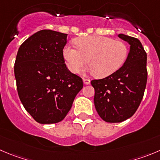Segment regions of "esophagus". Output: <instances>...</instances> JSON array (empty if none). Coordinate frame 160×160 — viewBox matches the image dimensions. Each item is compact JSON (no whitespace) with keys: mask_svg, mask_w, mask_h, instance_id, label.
Instances as JSON below:
<instances>
[{"mask_svg":"<svg viewBox=\"0 0 160 160\" xmlns=\"http://www.w3.org/2000/svg\"><path fill=\"white\" fill-rule=\"evenodd\" d=\"M83 82L85 85H88L90 84V83H91V80H88V79H83Z\"/></svg>","mask_w":160,"mask_h":160,"instance_id":"1","label":"esophagus"}]
</instances>
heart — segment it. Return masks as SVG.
<instances>
[{
    "mask_svg": "<svg viewBox=\"0 0 160 160\" xmlns=\"http://www.w3.org/2000/svg\"><path fill=\"white\" fill-rule=\"evenodd\" d=\"M77 48L68 44L63 49V57L72 72H78L88 60L83 73L96 74L104 78L116 72L123 66L128 50L122 41L102 36H88L76 40Z\"/></svg>",
    "mask_w": 160,
    "mask_h": 160,
    "instance_id": "1",
    "label": "heart"
}]
</instances>
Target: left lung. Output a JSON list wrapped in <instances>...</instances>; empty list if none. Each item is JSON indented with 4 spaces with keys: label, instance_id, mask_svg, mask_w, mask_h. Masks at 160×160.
I'll use <instances>...</instances> for the list:
<instances>
[{
    "label": "left lung",
    "instance_id": "1",
    "mask_svg": "<svg viewBox=\"0 0 160 160\" xmlns=\"http://www.w3.org/2000/svg\"><path fill=\"white\" fill-rule=\"evenodd\" d=\"M130 44L128 58L116 72L91 82L94 102L100 117L108 123L123 122L134 114L143 98L147 83V54L138 39L118 35Z\"/></svg>",
    "mask_w": 160,
    "mask_h": 160
}]
</instances>
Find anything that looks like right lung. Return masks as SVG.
Returning a JSON list of instances; mask_svg holds the SVG:
<instances>
[{
  "label": "right lung",
  "instance_id": "1",
  "mask_svg": "<svg viewBox=\"0 0 160 160\" xmlns=\"http://www.w3.org/2000/svg\"><path fill=\"white\" fill-rule=\"evenodd\" d=\"M68 34L42 29L18 48L14 67L18 97L26 111L42 124L62 121L83 88V81L65 64Z\"/></svg>",
  "mask_w": 160,
  "mask_h": 160
}]
</instances>
